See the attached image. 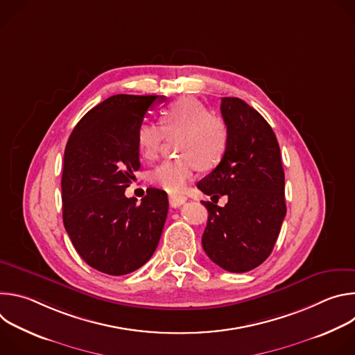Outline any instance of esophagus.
Listing matches in <instances>:
<instances>
[{
    "instance_id": "esophagus-1",
    "label": "esophagus",
    "mask_w": 355,
    "mask_h": 355,
    "mask_svg": "<svg viewBox=\"0 0 355 355\" xmlns=\"http://www.w3.org/2000/svg\"><path fill=\"white\" fill-rule=\"evenodd\" d=\"M187 198L184 195H170V207L171 208H178L182 204H185Z\"/></svg>"
}]
</instances>
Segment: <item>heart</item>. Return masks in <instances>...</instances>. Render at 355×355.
<instances>
[{
	"label": "heart",
	"mask_w": 355,
	"mask_h": 355,
	"mask_svg": "<svg viewBox=\"0 0 355 355\" xmlns=\"http://www.w3.org/2000/svg\"><path fill=\"white\" fill-rule=\"evenodd\" d=\"M175 140L180 159L162 163L150 174V182L170 192L181 193L198 167L215 168L229 147L226 122L200 101L185 96L177 99L160 112V126L143 121L136 129V146L144 160L157 157L164 137Z\"/></svg>",
	"instance_id": "heart-1"
}]
</instances>
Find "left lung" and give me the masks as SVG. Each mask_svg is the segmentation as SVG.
Masks as SVG:
<instances>
[{
    "label": "left lung",
    "mask_w": 355,
    "mask_h": 355,
    "mask_svg": "<svg viewBox=\"0 0 355 355\" xmlns=\"http://www.w3.org/2000/svg\"><path fill=\"white\" fill-rule=\"evenodd\" d=\"M220 112L230 133L222 162L196 187L212 202L202 247L229 272H247L264 263L286 215L285 175L279 144L268 122L240 98H222ZM228 204L218 207L220 196Z\"/></svg>",
    "instance_id": "left-lung-1"
}]
</instances>
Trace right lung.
<instances>
[{
	"label": "right lung",
	"instance_id": "add662e5",
	"mask_svg": "<svg viewBox=\"0 0 355 355\" xmlns=\"http://www.w3.org/2000/svg\"><path fill=\"white\" fill-rule=\"evenodd\" d=\"M163 95L119 94L88 111L69 137L62 175L63 223L92 268L125 275L146 264L168 212L167 193L148 188L140 204L125 189L140 168L136 129Z\"/></svg>",
	"mask_w": 355,
	"mask_h": 355
}]
</instances>
